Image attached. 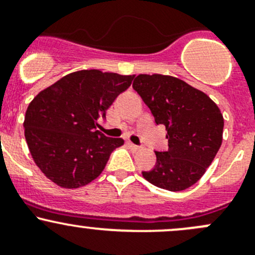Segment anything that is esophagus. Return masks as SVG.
Segmentation results:
<instances>
[{"mask_svg":"<svg viewBox=\"0 0 255 255\" xmlns=\"http://www.w3.org/2000/svg\"><path fill=\"white\" fill-rule=\"evenodd\" d=\"M128 145L130 146V148H131V150H133V151H136V150H138V148H140V147H138L137 145H135V143H132V142H131V141H128Z\"/></svg>","mask_w":255,"mask_h":255,"instance_id":"34e87169","label":"esophagus"}]
</instances>
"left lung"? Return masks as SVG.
Returning <instances> with one entry per match:
<instances>
[{
	"mask_svg": "<svg viewBox=\"0 0 255 255\" xmlns=\"http://www.w3.org/2000/svg\"><path fill=\"white\" fill-rule=\"evenodd\" d=\"M132 88L156 124L166 127L167 151H155V167L143 171L145 180L167 191L195 185L212 163L223 135V115L201 90L170 75L140 74Z\"/></svg>",
	"mask_w": 255,
	"mask_h": 255,
	"instance_id": "8db88e82",
	"label": "left lung"
}]
</instances>
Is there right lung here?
<instances>
[{
  "mask_svg": "<svg viewBox=\"0 0 255 255\" xmlns=\"http://www.w3.org/2000/svg\"><path fill=\"white\" fill-rule=\"evenodd\" d=\"M133 75L97 69L70 73L42 90L28 105L24 136L36 165L55 185L78 188L98 177L110 153L124 143L97 130L98 120Z\"/></svg>",
  "mask_w": 255,
  "mask_h": 255,
  "instance_id": "1",
  "label": "right lung"
}]
</instances>
